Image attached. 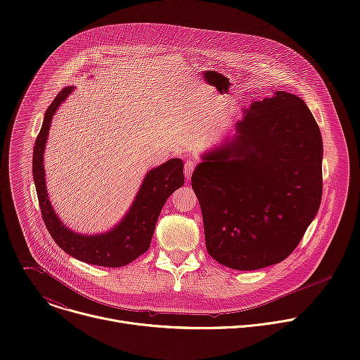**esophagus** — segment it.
Returning a JSON list of instances; mask_svg holds the SVG:
<instances>
[{
  "label": "esophagus",
  "instance_id": "esophagus-1",
  "mask_svg": "<svg viewBox=\"0 0 360 360\" xmlns=\"http://www.w3.org/2000/svg\"><path fill=\"white\" fill-rule=\"evenodd\" d=\"M195 161H192V160H186L185 161V164H184V172H185V178L186 179H189L191 178V175H192V172H193V169H195Z\"/></svg>",
  "mask_w": 360,
  "mask_h": 360
}]
</instances>
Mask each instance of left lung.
<instances>
[{
  "label": "left lung",
  "instance_id": "8db88e82",
  "mask_svg": "<svg viewBox=\"0 0 360 360\" xmlns=\"http://www.w3.org/2000/svg\"><path fill=\"white\" fill-rule=\"evenodd\" d=\"M322 155L302 98L278 91L252 102L236 136L202 157L191 178L212 258L236 271L286 259L319 211Z\"/></svg>",
  "mask_w": 360,
  "mask_h": 360
}]
</instances>
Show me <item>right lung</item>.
Wrapping results in <instances>:
<instances>
[{"instance_id": "1", "label": "right lung", "mask_w": 360, "mask_h": 360, "mask_svg": "<svg viewBox=\"0 0 360 360\" xmlns=\"http://www.w3.org/2000/svg\"><path fill=\"white\" fill-rule=\"evenodd\" d=\"M74 86L64 88L45 111L41 131L35 139L32 175L37 188L44 224L57 245L72 258L96 265L120 268L131 264L149 249L158 217L169 195L184 185V162L174 158L146 174L141 189L125 218L110 232L99 235H79L68 229L56 215L48 200L44 172V149L48 131L61 102Z\"/></svg>"}]
</instances>
